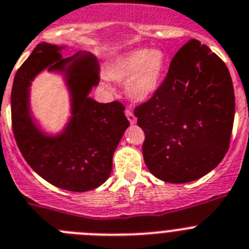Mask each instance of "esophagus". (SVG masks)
Masks as SVG:
<instances>
[{
    "mask_svg": "<svg viewBox=\"0 0 249 249\" xmlns=\"http://www.w3.org/2000/svg\"><path fill=\"white\" fill-rule=\"evenodd\" d=\"M125 115H126L127 120L130 122L131 125H134V124H135V123H137V118H135V115H134V114L130 111V110H126V111H125Z\"/></svg>",
    "mask_w": 249,
    "mask_h": 249,
    "instance_id": "obj_1",
    "label": "esophagus"
}]
</instances>
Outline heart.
<instances>
[{
	"mask_svg": "<svg viewBox=\"0 0 249 249\" xmlns=\"http://www.w3.org/2000/svg\"><path fill=\"white\" fill-rule=\"evenodd\" d=\"M165 70V56L158 49H139L124 53L110 64L107 76L116 81H126V94L134 101L150 99L159 88ZM110 89L109 85H105Z\"/></svg>",
	"mask_w": 249,
	"mask_h": 249,
	"instance_id": "1",
	"label": "heart"
}]
</instances>
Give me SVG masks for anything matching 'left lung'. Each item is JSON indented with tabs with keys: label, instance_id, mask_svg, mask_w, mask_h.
Segmentation results:
<instances>
[{
	"label": "left lung",
	"instance_id": "1",
	"mask_svg": "<svg viewBox=\"0 0 249 249\" xmlns=\"http://www.w3.org/2000/svg\"><path fill=\"white\" fill-rule=\"evenodd\" d=\"M234 109L226 64L198 40L188 41L153 98L134 111L145 133L149 172L177 184L208 174L228 150Z\"/></svg>",
	"mask_w": 249,
	"mask_h": 249
}]
</instances>
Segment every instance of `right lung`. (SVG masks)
<instances>
[{"instance_id": "obj_1", "label": "right lung", "mask_w": 249, "mask_h": 249, "mask_svg": "<svg viewBox=\"0 0 249 249\" xmlns=\"http://www.w3.org/2000/svg\"><path fill=\"white\" fill-rule=\"evenodd\" d=\"M66 46L41 42L15 75L11 116L15 139L25 160L41 178L70 192H88L107 180L112 155L129 126L118 101L90 98L98 86V60L90 53L62 57ZM44 70L63 75L71 95L68 123L57 134L40 129L29 105L31 84Z\"/></svg>"}]
</instances>
